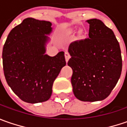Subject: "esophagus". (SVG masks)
Here are the masks:
<instances>
[{
  "mask_svg": "<svg viewBox=\"0 0 127 127\" xmlns=\"http://www.w3.org/2000/svg\"><path fill=\"white\" fill-rule=\"evenodd\" d=\"M70 54H69V53L68 52H65V59H66V62H68V61L69 60V59H70Z\"/></svg>",
  "mask_w": 127,
  "mask_h": 127,
  "instance_id": "obj_1",
  "label": "esophagus"
}]
</instances>
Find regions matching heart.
<instances>
[{
	"mask_svg": "<svg viewBox=\"0 0 127 127\" xmlns=\"http://www.w3.org/2000/svg\"><path fill=\"white\" fill-rule=\"evenodd\" d=\"M69 34H72V32H69Z\"/></svg>",
	"mask_w": 127,
	"mask_h": 127,
	"instance_id": "heart-1",
	"label": "heart"
}]
</instances>
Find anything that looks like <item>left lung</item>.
Instances as JSON below:
<instances>
[{"mask_svg":"<svg viewBox=\"0 0 127 127\" xmlns=\"http://www.w3.org/2000/svg\"><path fill=\"white\" fill-rule=\"evenodd\" d=\"M88 37L68 46L73 70L71 84L77 99L100 101L107 97L120 79L122 60L113 31L97 19H90Z\"/></svg>","mask_w":127,"mask_h":127,"instance_id":"obj_1","label":"left lung"}]
</instances>
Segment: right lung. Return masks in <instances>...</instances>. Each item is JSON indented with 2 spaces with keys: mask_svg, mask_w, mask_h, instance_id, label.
<instances>
[{
  "mask_svg": "<svg viewBox=\"0 0 127 127\" xmlns=\"http://www.w3.org/2000/svg\"><path fill=\"white\" fill-rule=\"evenodd\" d=\"M51 22L28 17L15 27L2 49V66L7 85L22 101L48 100L54 81L66 66L64 52L46 54L53 28Z\"/></svg>",
  "mask_w": 127,
  "mask_h": 127,
  "instance_id": "1",
  "label": "right lung"
}]
</instances>
